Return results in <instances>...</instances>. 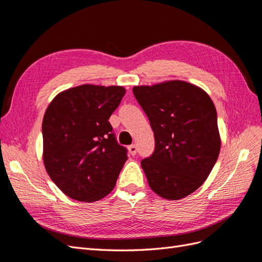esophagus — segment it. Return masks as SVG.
<instances>
[{
	"label": "esophagus",
	"instance_id": "1",
	"mask_svg": "<svg viewBox=\"0 0 262 262\" xmlns=\"http://www.w3.org/2000/svg\"><path fill=\"white\" fill-rule=\"evenodd\" d=\"M128 149H129V153H130L131 155H136V154H137V145H136V144L130 145V146L128 147Z\"/></svg>",
	"mask_w": 262,
	"mask_h": 262
}]
</instances>
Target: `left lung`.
Instances as JSON below:
<instances>
[{
	"label": "left lung",
	"mask_w": 262,
	"mask_h": 262,
	"mask_svg": "<svg viewBox=\"0 0 262 262\" xmlns=\"http://www.w3.org/2000/svg\"><path fill=\"white\" fill-rule=\"evenodd\" d=\"M155 138L154 153L142 160L149 188L166 200L191 194L210 175L220 149L216 109L208 93L172 80L133 87Z\"/></svg>",
	"instance_id": "8db88e82"
}]
</instances>
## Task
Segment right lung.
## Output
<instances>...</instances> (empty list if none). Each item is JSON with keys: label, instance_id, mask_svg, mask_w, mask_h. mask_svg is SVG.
<instances>
[{"label": "right lung", "instance_id": "add662e5", "mask_svg": "<svg viewBox=\"0 0 262 262\" xmlns=\"http://www.w3.org/2000/svg\"><path fill=\"white\" fill-rule=\"evenodd\" d=\"M122 86L83 84L59 93L42 120V160L66 195L95 202L113 191L128 160L109 118L120 104Z\"/></svg>", "mask_w": 262, "mask_h": 262}]
</instances>
